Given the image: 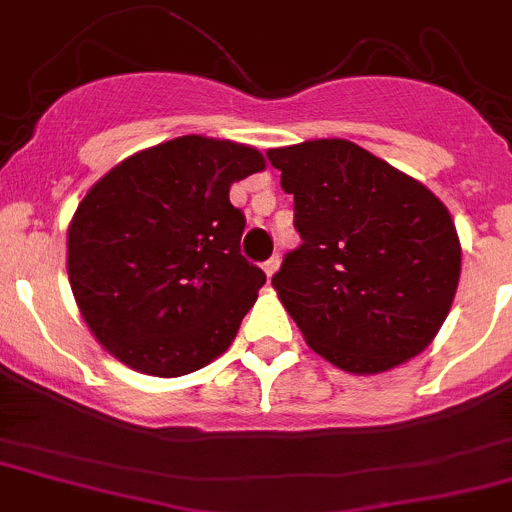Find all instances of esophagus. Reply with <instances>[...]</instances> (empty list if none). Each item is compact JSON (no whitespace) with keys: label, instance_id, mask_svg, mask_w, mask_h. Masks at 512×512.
Instances as JSON below:
<instances>
[{"label":"esophagus","instance_id":"1","mask_svg":"<svg viewBox=\"0 0 512 512\" xmlns=\"http://www.w3.org/2000/svg\"><path fill=\"white\" fill-rule=\"evenodd\" d=\"M279 269V256H271L269 261H266L264 264V271H266V276H274V271Z\"/></svg>","mask_w":512,"mask_h":512}]
</instances>
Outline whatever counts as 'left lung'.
I'll list each match as a JSON object with an SVG mask.
<instances>
[{"instance_id": "obj_1", "label": "left lung", "mask_w": 512, "mask_h": 512, "mask_svg": "<svg viewBox=\"0 0 512 512\" xmlns=\"http://www.w3.org/2000/svg\"><path fill=\"white\" fill-rule=\"evenodd\" d=\"M294 196L301 246L271 286L319 357L379 374L440 332L462 248L445 203L412 175L342 138L266 150Z\"/></svg>"}]
</instances>
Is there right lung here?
<instances>
[{"label": "right lung", "instance_id": "obj_1", "mask_svg": "<svg viewBox=\"0 0 512 512\" xmlns=\"http://www.w3.org/2000/svg\"><path fill=\"white\" fill-rule=\"evenodd\" d=\"M266 158L183 135L133 153L85 193L67 228L82 319L118 362L183 377L221 357L266 274L241 256L246 218L228 201Z\"/></svg>", "mask_w": 512, "mask_h": 512}]
</instances>
